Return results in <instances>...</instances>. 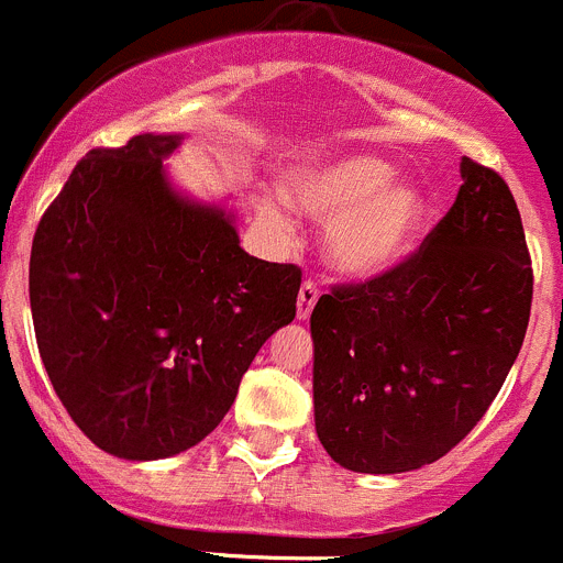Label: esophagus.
Masks as SVG:
<instances>
[{
    "mask_svg": "<svg viewBox=\"0 0 563 563\" xmlns=\"http://www.w3.org/2000/svg\"><path fill=\"white\" fill-rule=\"evenodd\" d=\"M318 296H321V290H318L316 282H303L301 290H298V321H307L312 316Z\"/></svg>",
    "mask_w": 563,
    "mask_h": 563,
    "instance_id": "esophagus-1",
    "label": "esophagus"
}]
</instances>
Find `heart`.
<instances>
[{"mask_svg":"<svg viewBox=\"0 0 563 563\" xmlns=\"http://www.w3.org/2000/svg\"><path fill=\"white\" fill-rule=\"evenodd\" d=\"M396 169L376 156H338L298 164L285 175L282 195L327 229V256L345 276H379L399 265L416 245L427 218L419 187L394 180ZM265 218L287 229L282 206L267 203Z\"/></svg>","mask_w":563,"mask_h":563,"instance_id":"heart-1","label":"heart"}]
</instances>
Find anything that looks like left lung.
<instances>
[{
  "label": "left lung",
  "instance_id": "8db88e82",
  "mask_svg": "<svg viewBox=\"0 0 563 563\" xmlns=\"http://www.w3.org/2000/svg\"><path fill=\"white\" fill-rule=\"evenodd\" d=\"M461 178L416 254L312 309L316 430L343 468L399 474L446 455L522 349L533 271L517 200L468 156Z\"/></svg>",
  "mask_w": 563,
  "mask_h": 563
}]
</instances>
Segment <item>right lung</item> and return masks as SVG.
I'll return each mask as SVG.
<instances>
[{
	"mask_svg": "<svg viewBox=\"0 0 563 563\" xmlns=\"http://www.w3.org/2000/svg\"><path fill=\"white\" fill-rule=\"evenodd\" d=\"M184 136L97 147L44 211L30 254L35 340L91 443L173 457L231 410L265 340L296 318L301 271L240 247L234 214L169 184Z\"/></svg>",
	"mask_w": 563,
	"mask_h": 563,
	"instance_id": "obj_1",
	"label": "right lung"
}]
</instances>
